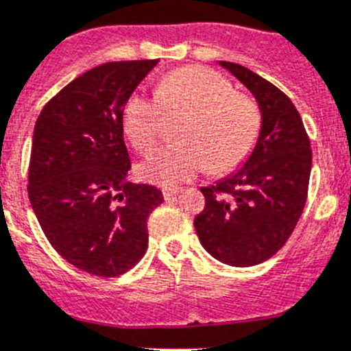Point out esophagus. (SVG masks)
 <instances>
[{
	"mask_svg": "<svg viewBox=\"0 0 351 351\" xmlns=\"http://www.w3.org/2000/svg\"><path fill=\"white\" fill-rule=\"evenodd\" d=\"M179 193H181V190H179V188H163L165 201H173V199H176Z\"/></svg>",
	"mask_w": 351,
	"mask_h": 351,
	"instance_id": "esophagus-1",
	"label": "esophagus"
}]
</instances>
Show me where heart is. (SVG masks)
<instances>
[{
    "label": "heart",
    "mask_w": 351,
    "mask_h": 351,
    "mask_svg": "<svg viewBox=\"0 0 351 351\" xmlns=\"http://www.w3.org/2000/svg\"><path fill=\"white\" fill-rule=\"evenodd\" d=\"M163 112L186 117L178 145L159 150L140 167L141 178L178 186L208 170L224 176L251 156L262 132V111L253 98L234 93L233 84L206 66H186L165 75L156 95L136 91L123 104L121 125L141 154L163 138Z\"/></svg>",
    "instance_id": "1"
}]
</instances>
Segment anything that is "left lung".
Segmentation results:
<instances>
[{
	"mask_svg": "<svg viewBox=\"0 0 351 351\" xmlns=\"http://www.w3.org/2000/svg\"><path fill=\"white\" fill-rule=\"evenodd\" d=\"M219 64L253 93L262 132L242 169L201 188L206 204L193 226L213 258L251 267L276 254L300 221L311 179V140L285 93L244 66Z\"/></svg>",
	"mask_w": 351,
	"mask_h": 351,
	"instance_id": "1",
	"label": "left lung"
}]
</instances>
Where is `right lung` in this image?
<instances>
[{"label":"right lung","mask_w":351,"mask_h":351,"mask_svg":"<svg viewBox=\"0 0 351 351\" xmlns=\"http://www.w3.org/2000/svg\"><path fill=\"white\" fill-rule=\"evenodd\" d=\"M158 64L118 60L89 69L40 111L32 140L28 199L46 239L80 271L127 273L149 245V215L163 202L150 184L127 181L121 109Z\"/></svg>","instance_id":"obj_1"}]
</instances>
